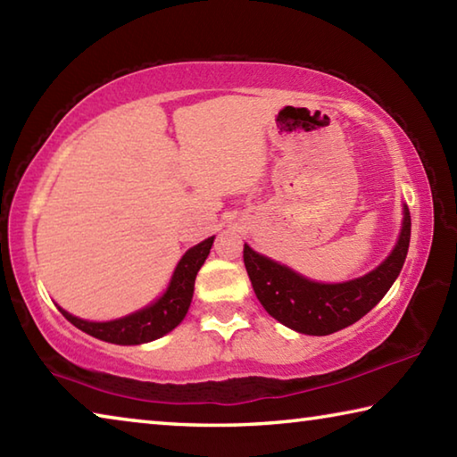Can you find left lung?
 Segmentation results:
<instances>
[{
    "instance_id": "obj_1",
    "label": "left lung",
    "mask_w": 457,
    "mask_h": 457,
    "mask_svg": "<svg viewBox=\"0 0 457 457\" xmlns=\"http://www.w3.org/2000/svg\"><path fill=\"white\" fill-rule=\"evenodd\" d=\"M411 237V215L403 207V229L391 256L367 276L343 284L306 280L290 268L260 256L244 244V264L253 292L270 316L303 335L324 337L351 327L378 304L399 276Z\"/></svg>"
}]
</instances>
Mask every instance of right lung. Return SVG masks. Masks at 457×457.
Returning <instances> with one entry per match:
<instances>
[{
    "label": "right lung",
    "mask_w": 457,
    "mask_h": 457,
    "mask_svg": "<svg viewBox=\"0 0 457 457\" xmlns=\"http://www.w3.org/2000/svg\"><path fill=\"white\" fill-rule=\"evenodd\" d=\"M212 244L213 237H207L205 242L193 245L189 252H185V256L175 268V274L167 292L157 303L146 306L145 311H138L135 314L125 316V319L111 322H88L76 319V316L68 314L62 308L60 312L76 328L84 330L87 335L95 338L106 340V343L141 345L163 337L167 332H171L185 319V314H187L193 298V286H195V276L199 268L204 266L207 253L212 250Z\"/></svg>",
    "instance_id": "1"
}]
</instances>
